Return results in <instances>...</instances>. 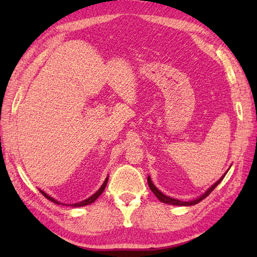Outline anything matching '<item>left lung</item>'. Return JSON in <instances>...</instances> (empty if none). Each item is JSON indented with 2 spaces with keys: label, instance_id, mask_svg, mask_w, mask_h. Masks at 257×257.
I'll return each mask as SVG.
<instances>
[{
  "label": "left lung",
  "instance_id": "left-lung-1",
  "mask_svg": "<svg viewBox=\"0 0 257 257\" xmlns=\"http://www.w3.org/2000/svg\"><path fill=\"white\" fill-rule=\"evenodd\" d=\"M226 173V172H225ZM225 173H224V176L223 177H221V179L219 180V181H216L214 184L212 185V187L206 191V192L204 193V194H202L200 198H198V199H195V200H193V201H189V202H182V201H180V200H177V199H173V198H170V196H168V195H165L163 194L162 192H160L159 190H158L156 187H155V184L152 183V181H151V179H150V177H148V184H149V188L151 189V191L152 192L155 193V195L157 196L158 199H159L161 202H163V203H167V204H171V205H181V206H188V205H194V204H196V203H199L200 201H202L203 199H205L207 195H209L213 190H214L216 187H217V184H219L222 180H223V178L225 177Z\"/></svg>",
  "mask_w": 257,
  "mask_h": 257
}]
</instances>
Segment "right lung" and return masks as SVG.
<instances>
[{
    "mask_svg": "<svg viewBox=\"0 0 257 257\" xmlns=\"http://www.w3.org/2000/svg\"><path fill=\"white\" fill-rule=\"evenodd\" d=\"M107 182H108V178H106V180H105V182L102 183V185L100 187V189L97 191V192L94 194V195H91L90 198H88L87 200H84V201H81V202H78V203H75V204H70V206H84V205H87V204H90V203H92V202H95V200L98 198V196H99L102 192H103V190H105V188H106V185H107ZM41 191V193L45 196L46 199H48L50 201H52V202H54V203H56V204H61L59 203L58 201H56L55 199H53V198H51L50 195L48 194H46L44 191H42V190H40Z\"/></svg>",
    "mask_w": 257,
    "mask_h": 257,
    "instance_id": "1",
    "label": "right lung"
}]
</instances>
